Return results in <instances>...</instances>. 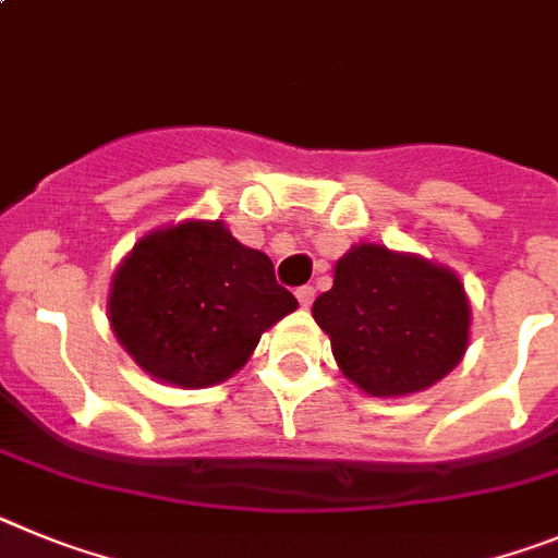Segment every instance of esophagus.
Instances as JSON below:
<instances>
[{
    "mask_svg": "<svg viewBox=\"0 0 558 558\" xmlns=\"http://www.w3.org/2000/svg\"><path fill=\"white\" fill-rule=\"evenodd\" d=\"M294 294H298L300 306H303V308H308L314 303V289H312V286H300V289Z\"/></svg>",
    "mask_w": 558,
    "mask_h": 558,
    "instance_id": "obj_1",
    "label": "esophagus"
}]
</instances>
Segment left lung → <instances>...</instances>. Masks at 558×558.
Here are the masks:
<instances>
[{
    "label": "left lung",
    "instance_id": "1",
    "mask_svg": "<svg viewBox=\"0 0 558 558\" xmlns=\"http://www.w3.org/2000/svg\"><path fill=\"white\" fill-rule=\"evenodd\" d=\"M312 317L331 339L339 371L362 393H421L460 365L472 306L458 275L415 252L353 244Z\"/></svg>",
    "mask_w": 558,
    "mask_h": 558
}]
</instances>
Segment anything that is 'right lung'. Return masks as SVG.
<instances>
[{"mask_svg": "<svg viewBox=\"0 0 558 558\" xmlns=\"http://www.w3.org/2000/svg\"><path fill=\"white\" fill-rule=\"evenodd\" d=\"M298 300L269 255L221 219L145 232L111 275L106 314L123 351L162 385L202 390L239 373Z\"/></svg>", "mask_w": 558, "mask_h": 558, "instance_id": "right-lung-1", "label": "right lung"}]
</instances>
